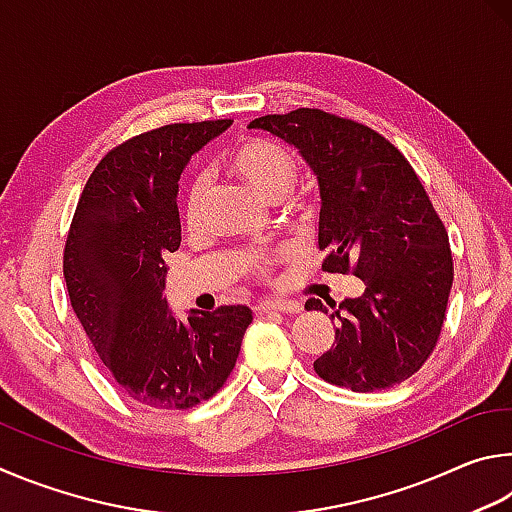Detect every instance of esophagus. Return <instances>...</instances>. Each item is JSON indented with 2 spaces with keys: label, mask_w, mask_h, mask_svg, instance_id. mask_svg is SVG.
Wrapping results in <instances>:
<instances>
[{
  "label": "esophagus",
  "mask_w": 512,
  "mask_h": 512,
  "mask_svg": "<svg viewBox=\"0 0 512 512\" xmlns=\"http://www.w3.org/2000/svg\"><path fill=\"white\" fill-rule=\"evenodd\" d=\"M299 301H283V299H265L256 306L258 312H290V315H297L301 312Z\"/></svg>",
  "instance_id": "obj_1"
}]
</instances>
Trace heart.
Segmentation results:
<instances>
[{
    "label": "heart",
    "instance_id": "heart-1",
    "mask_svg": "<svg viewBox=\"0 0 512 512\" xmlns=\"http://www.w3.org/2000/svg\"><path fill=\"white\" fill-rule=\"evenodd\" d=\"M229 170L240 177L251 191L267 202H281L292 193L299 179V159L290 148L274 139L251 137L238 143L229 155ZM206 184L202 177L191 182L184 200V220L195 227L202 218ZM251 270H263L265 261H251Z\"/></svg>",
    "mask_w": 512,
    "mask_h": 512
}]
</instances>
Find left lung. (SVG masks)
I'll return each mask as SVG.
<instances>
[{"instance_id":"1","label":"left lung","mask_w":512,"mask_h":512,"mask_svg":"<svg viewBox=\"0 0 512 512\" xmlns=\"http://www.w3.org/2000/svg\"><path fill=\"white\" fill-rule=\"evenodd\" d=\"M247 128L299 150L319 184L321 270L364 283L357 299L328 301L335 342L317 375L362 393L411 378L438 342L454 281L447 231L414 168L382 134L310 107ZM306 308L328 315L319 299Z\"/></svg>"}]
</instances>
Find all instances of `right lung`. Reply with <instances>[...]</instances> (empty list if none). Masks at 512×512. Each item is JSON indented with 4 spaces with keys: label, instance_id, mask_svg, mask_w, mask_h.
Instances as JSON below:
<instances>
[{
    "label": "right lung",
    "instance_id": "right-lung-1",
    "mask_svg": "<svg viewBox=\"0 0 512 512\" xmlns=\"http://www.w3.org/2000/svg\"><path fill=\"white\" fill-rule=\"evenodd\" d=\"M229 119L175 123L107 152L87 179L65 245L71 308L125 396L155 409L211 398L236 366L247 306L191 310L166 301V256L179 249V175Z\"/></svg>",
    "mask_w": 512,
    "mask_h": 512
}]
</instances>
